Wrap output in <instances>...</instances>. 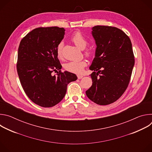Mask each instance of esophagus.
<instances>
[{
  "label": "esophagus",
  "instance_id": "34e87169",
  "mask_svg": "<svg viewBox=\"0 0 152 152\" xmlns=\"http://www.w3.org/2000/svg\"><path fill=\"white\" fill-rule=\"evenodd\" d=\"M77 78H78L79 79H82V78L83 77V76H82V75H77Z\"/></svg>",
  "mask_w": 152,
  "mask_h": 152
}]
</instances>
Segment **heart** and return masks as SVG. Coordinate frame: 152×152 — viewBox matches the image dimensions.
Instances as JSON below:
<instances>
[{
  "label": "heart",
  "mask_w": 152,
  "mask_h": 152,
  "mask_svg": "<svg viewBox=\"0 0 152 152\" xmlns=\"http://www.w3.org/2000/svg\"><path fill=\"white\" fill-rule=\"evenodd\" d=\"M71 39L74 44L79 49L83 50L84 49L88 44V41L82 35V34L79 32H77L75 33L72 38ZM63 47V43L62 42H60L58 46L57 50H56V54L58 58H61L62 56V50ZM85 55L86 56H90L91 55V52L90 50L87 49L85 51ZM87 63L85 60H81V61H70L66 63L64 65V68L66 69L67 71H69L70 72L75 73H81L84 67L86 66Z\"/></svg>",
  "instance_id": "heart-1"
}]
</instances>
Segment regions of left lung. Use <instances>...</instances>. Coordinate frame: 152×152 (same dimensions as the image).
Returning a JSON list of instances; mask_svg holds the SVG:
<instances>
[{
	"mask_svg": "<svg viewBox=\"0 0 152 152\" xmlns=\"http://www.w3.org/2000/svg\"><path fill=\"white\" fill-rule=\"evenodd\" d=\"M91 34L95 40V56L90 67L93 84L87 97L100 105L117 100L131 79L135 59L131 39L115 27L96 26Z\"/></svg>",
	"mask_w": 152,
	"mask_h": 152,
	"instance_id": "1",
	"label": "left lung"
}]
</instances>
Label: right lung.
<instances>
[{"instance_id":"right-lung-1","label":"right lung","mask_w":152,"mask_h":152,"mask_svg":"<svg viewBox=\"0 0 152 152\" xmlns=\"http://www.w3.org/2000/svg\"><path fill=\"white\" fill-rule=\"evenodd\" d=\"M64 35L63 28H38L20 43L17 70L20 83L28 97L41 107L59 103L66 94L67 85L77 79L74 73L60 70L56 50ZM53 71L57 72L56 75H51Z\"/></svg>"}]
</instances>
